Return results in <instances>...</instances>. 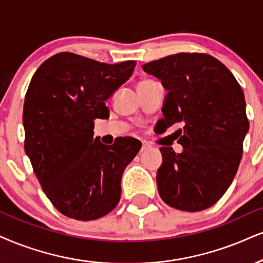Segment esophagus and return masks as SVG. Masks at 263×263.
<instances>
[{"label":"esophagus","instance_id":"1","mask_svg":"<svg viewBox=\"0 0 263 263\" xmlns=\"http://www.w3.org/2000/svg\"><path fill=\"white\" fill-rule=\"evenodd\" d=\"M150 147H151V146H150V144H148V142L142 141V144H141V151L147 150V148H150Z\"/></svg>","mask_w":263,"mask_h":263}]
</instances>
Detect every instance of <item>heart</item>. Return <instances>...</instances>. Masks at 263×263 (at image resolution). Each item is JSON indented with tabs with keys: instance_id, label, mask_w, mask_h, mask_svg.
Segmentation results:
<instances>
[{
	"instance_id": "1",
	"label": "heart",
	"mask_w": 263,
	"mask_h": 263,
	"mask_svg": "<svg viewBox=\"0 0 263 263\" xmlns=\"http://www.w3.org/2000/svg\"><path fill=\"white\" fill-rule=\"evenodd\" d=\"M147 83H151V80H142V82H140L138 84V86H140V85H144V84H147Z\"/></svg>"
}]
</instances>
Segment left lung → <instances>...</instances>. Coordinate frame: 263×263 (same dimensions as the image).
<instances>
[{"label":"left lung","mask_w":263,"mask_h":263,"mask_svg":"<svg viewBox=\"0 0 263 263\" xmlns=\"http://www.w3.org/2000/svg\"><path fill=\"white\" fill-rule=\"evenodd\" d=\"M167 90L161 119L179 123L180 154L161 147L157 187L168 206L187 212L211 207L234 179L249 132L244 92L231 70L207 53H177L142 66Z\"/></svg>","instance_id":"obj_1"}]
</instances>
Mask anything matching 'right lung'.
Here are the masks:
<instances>
[{
    "mask_svg": "<svg viewBox=\"0 0 263 263\" xmlns=\"http://www.w3.org/2000/svg\"><path fill=\"white\" fill-rule=\"evenodd\" d=\"M135 64L61 52L31 78L23 108L24 148L48 200L69 218L92 221L118 205L123 172L141 142L128 137L103 145L93 140V121L108 118L106 100Z\"/></svg>",
    "mask_w": 263,
    "mask_h": 263,
    "instance_id": "1",
    "label": "right lung"
}]
</instances>
